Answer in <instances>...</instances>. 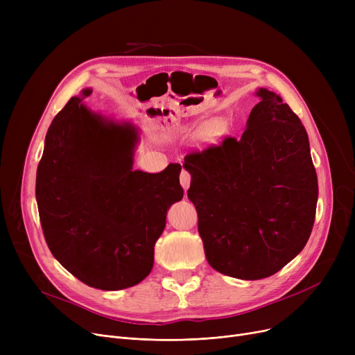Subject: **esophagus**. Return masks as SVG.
<instances>
[{
	"label": "esophagus",
	"mask_w": 355,
	"mask_h": 355,
	"mask_svg": "<svg viewBox=\"0 0 355 355\" xmlns=\"http://www.w3.org/2000/svg\"><path fill=\"white\" fill-rule=\"evenodd\" d=\"M180 182H181V187L184 189V191H187L190 187V182H191V174L187 170H182L180 174Z\"/></svg>",
	"instance_id": "34e87169"
}]
</instances>
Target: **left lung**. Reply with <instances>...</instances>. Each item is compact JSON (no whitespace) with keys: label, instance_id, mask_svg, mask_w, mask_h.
<instances>
[{"label":"left lung","instance_id":"left-lung-1","mask_svg":"<svg viewBox=\"0 0 355 355\" xmlns=\"http://www.w3.org/2000/svg\"><path fill=\"white\" fill-rule=\"evenodd\" d=\"M240 139L185 155L207 262L245 281L275 275L311 236L318 178L301 119L260 87Z\"/></svg>","mask_w":355,"mask_h":355}]
</instances>
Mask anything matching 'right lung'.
Masks as SVG:
<instances>
[{
    "label": "right lung",
    "mask_w": 355,
    "mask_h": 355,
    "mask_svg": "<svg viewBox=\"0 0 355 355\" xmlns=\"http://www.w3.org/2000/svg\"><path fill=\"white\" fill-rule=\"evenodd\" d=\"M71 98L53 119L37 166L35 200L47 246L87 286L130 288L154 266L166 211L184 196L180 164L158 174L132 170L137 126Z\"/></svg>",
    "instance_id": "add662e5"
}]
</instances>
